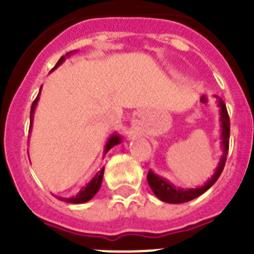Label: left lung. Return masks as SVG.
<instances>
[{
	"label": "left lung",
	"instance_id": "8db88e82",
	"mask_svg": "<svg viewBox=\"0 0 254 254\" xmlns=\"http://www.w3.org/2000/svg\"><path fill=\"white\" fill-rule=\"evenodd\" d=\"M215 98L219 102L220 108V122H221V149H223V154L220 158L219 164H217L215 173L212 174L210 179L206 182L205 185L197 188H182L176 187L172 185L168 179L163 178V177L155 174L151 169L149 170L147 174V183H149L150 188L152 190L154 194L158 197L160 201L168 203H183L188 202L190 199L197 198L202 193H205L208 188L214 186L215 182L220 177L221 172H223L224 167H225L226 156H228V150H229V138H230V121H229L228 111H226V105L223 102L221 98L215 95Z\"/></svg>",
	"mask_w": 254,
	"mask_h": 254
}]
</instances>
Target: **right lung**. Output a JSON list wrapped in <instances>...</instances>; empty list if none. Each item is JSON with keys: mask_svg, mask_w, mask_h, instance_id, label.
<instances>
[{"mask_svg": "<svg viewBox=\"0 0 254 254\" xmlns=\"http://www.w3.org/2000/svg\"><path fill=\"white\" fill-rule=\"evenodd\" d=\"M75 52V51H73ZM73 52H68V53H66V56H64V57H61L60 61L57 62V64H56V67L52 71H55L56 68H57L58 66H61V64H64V60H66V57H69V56L72 55ZM51 71V72H52ZM40 90H42V86H40ZM39 96H40V91L39 94H38L37 99L34 100V103H33V105H31V109H30V131H31V127H33V120H34V112H35V108H37V104L38 102H39ZM123 141L122 136H120L118 133H113L111 134V137L108 138L107 143H105V147H104V155L107 154L109 150L112 149L113 146H116V145H118V143H121ZM28 155H29V151H28ZM103 176H104V167L102 168V169L99 170V172L96 173L95 176L93 177V179H91L89 183H87L85 187H82L81 190H80V192H78L76 196H72V197H57L58 199H61V201H64V202L67 203H84V202H87V201H90L91 198H93L94 196H95L96 193H98V190H100V186H102V181H103Z\"/></svg>", "mask_w": 254, "mask_h": 254, "instance_id": "obj_1", "label": "right lung"}]
</instances>
